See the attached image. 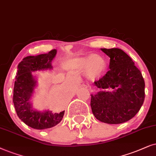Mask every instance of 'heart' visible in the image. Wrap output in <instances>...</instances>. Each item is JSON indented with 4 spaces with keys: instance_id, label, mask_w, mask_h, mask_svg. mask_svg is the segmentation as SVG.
Segmentation results:
<instances>
[{
    "instance_id": "obj_1",
    "label": "heart",
    "mask_w": 156,
    "mask_h": 156,
    "mask_svg": "<svg viewBox=\"0 0 156 156\" xmlns=\"http://www.w3.org/2000/svg\"><path fill=\"white\" fill-rule=\"evenodd\" d=\"M78 65L81 68H88V72L91 76H98L103 71L105 64L103 59L94 55H89L88 57L82 58L77 61Z\"/></svg>"
}]
</instances>
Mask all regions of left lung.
<instances>
[{"instance_id":"left-lung-1","label":"left lung","mask_w":156,"mask_h":156,"mask_svg":"<svg viewBox=\"0 0 156 156\" xmlns=\"http://www.w3.org/2000/svg\"><path fill=\"white\" fill-rule=\"evenodd\" d=\"M110 57L109 70L94 82L103 90L91 95L93 114L103 123L120 124L134 117L145 98V82L131 58L119 48H101ZM114 89L110 92L108 90Z\"/></svg>"}]
</instances>
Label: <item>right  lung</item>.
I'll return each mask as SVG.
<instances>
[{"mask_svg": "<svg viewBox=\"0 0 156 156\" xmlns=\"http://www.w3.org/2000/svg\"><path fill=\"white\" fill-rule=\"evenodd\" d=\"M56 53V50L53 49L46 54L27 56L18 66L13 88L14 107L18 118L34 129L43 130L54 127L61 121L65 113V111L60 113H53L51 111H35L30 101L36 86V80L32 76V72L51 69V61Z\"/></svg>", "mask_w": 156, "mask_h": 156, "instance_id": "right-lung-1", "label": "right lung"}]
</instances>
